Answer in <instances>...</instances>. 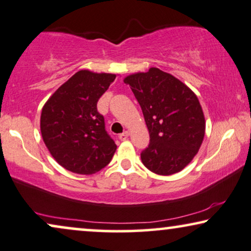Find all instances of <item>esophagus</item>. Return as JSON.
Here are the masks:
<instances>
[{
  "label": "esophagus",
  "instance_id": "obj_1",
  "mask_svg": "<svg viewBox=\"0 0 251 251\" xmlns=\"http://www.w3.org/2000/svg\"><path fill=\"white\" fill-rule=\"evenodd\" d=\"M128 135H129V133L127 131H125L124 133H122V134H119V139L120 140H126V139L128 138Z\"/></svg>",
  "mask_w": 251,
  "mask_h": 251
}]
</instances>
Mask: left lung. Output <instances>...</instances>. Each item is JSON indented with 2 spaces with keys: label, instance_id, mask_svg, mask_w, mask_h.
<instances>
[{
  "label": "left lung",
  "instance_id": "8db88e82",
  "mask_svg": "<svg viewBox=\"0 0 251 251\" xmlns=\"http://www.w3.org/2000/svg\"><path fill=\"white\" fill-rule=\"evenodd\" d=\"M124 82L140 104L149 131V145L141 153L144 166L162 176L184 169L205 135L204 112L196 94L158 68L128 75Z\"/></svg>",
  "mask_w": 251,
  "mask_h": 251
}]
</instances>
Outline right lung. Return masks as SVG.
<instances>
[{"label": "right lung", "instance_id": "add662e5", "mask_svg": "<svg viewBox=\"0 0 251 251\" xmlns=\"http://www.w3.org/2000/svg\"><path fill=\"white\" fill-rule=\"evenodd\" d=\"M115 74L80 71L45 103L40 131L50 155L72 173L91 175L110 163L117 146L105 131L97 102Z\"/></svg>", "mask_w": 251, "mask_h": 251}]
</instances>
